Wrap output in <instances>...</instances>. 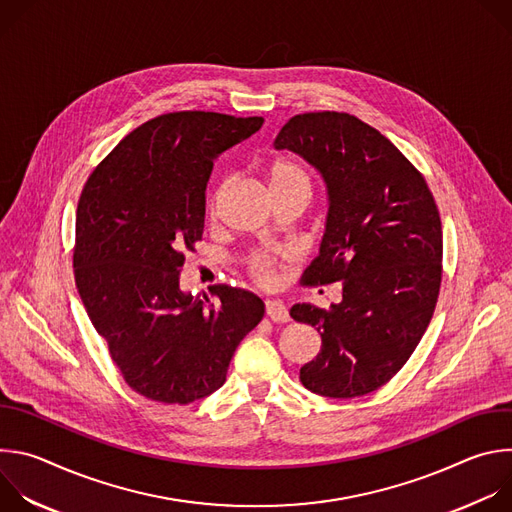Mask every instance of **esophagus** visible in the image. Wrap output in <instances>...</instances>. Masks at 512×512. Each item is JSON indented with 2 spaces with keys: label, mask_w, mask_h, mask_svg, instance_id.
Listing matches in <instances>:
<instances>
[{
  "label": "esophagus",
  "mask_w": 512,
  "mask_h": 512,
  "mask_svg": "<svg viewBox=\"0 0 512 512\" xmlns=\"http://www.w3.org/2000/svg\"><path fill=\"white\" fill-rule=\"evenodd\" d=\"M265 314L271 322H289L287 308L277 300H267L265 302Z\"/></svg>",
  "instance_id": "1"
}]
</instances>
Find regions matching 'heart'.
Returning <instances> with one entry per match:
<instances>
[{
    "label": "heart",
    "mask_w": 512,
    "mask_h": 512,
    "mask_svg": "<svg viewBox=\"0 0 512 512\" xmlns=\"http://www.w3.org/2000/svg\"><path fill=\"white\" fill-rule=\"evenodd\" d=\"M269 186L273 192L277 190H312V180L308 170L294 158H277L269 166ZM229 190V180H225L221 186H218L208 202V214L214 216L218 210V204L225 198ZM249 271L251 275L261 281V283H271L275 275V257L259 251L249 257Z\"/></svg>",
    "instance_id": "b5f03b06"
}]
</instances>
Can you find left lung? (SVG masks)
Returning a JSON list of instances; mask_svg holds the SVG:
<instances>
[{
    "label": "left lung",
    "mask_w": 512,
    "mask_h": 512,
    "mask_svg": "<svg viewBox=\"0 0 512 512\" xmlns=\"http://www.w3.org/2000/svg\"><path fill=\"white\" fill-rule=\"evenodd\" d=\"M277 150L310 162L328 188L320 255L302 281H342L330 310L296 304L289 316L322 336L302 385L352 399L389 383L417 348L442 285V221L417 168L375 127L338 111L291 117Z\"/></svg>",
    "instance_id": "left-lung-1"
}]
</instances>
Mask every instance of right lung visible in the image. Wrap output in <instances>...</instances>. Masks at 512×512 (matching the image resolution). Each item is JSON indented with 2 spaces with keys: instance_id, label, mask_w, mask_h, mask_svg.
Returning a JSON list of instances; mask_svg holds the SVG:
<instances>
[{
  "instance_id": "add662e5",
  "label": "right lung",
  "mask_w": 512,
  "mask_h": 512,
  "mask_svg": "<svg viewBox=\"0 0 512 512\" xmlns=\"http://www.w3.org/2000/svg\"><path fill=\"white\" fill-rule=\"evenodd\" d=\"M261 125L212 111L154 117L117 143L79 198V296L125 383L152 401L188 405L221 389L265 314L245 289L214 285V300L180 289L184 253L202 239L212 162Z\"/></svg>"
}]
</instances>
